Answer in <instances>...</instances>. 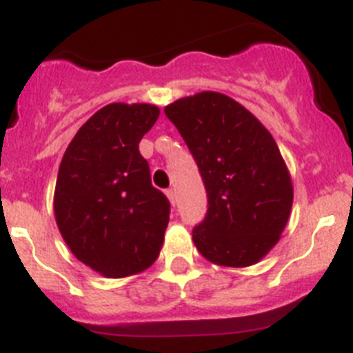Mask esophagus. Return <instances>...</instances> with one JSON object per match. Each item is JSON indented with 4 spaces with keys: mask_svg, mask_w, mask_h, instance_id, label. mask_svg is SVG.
<instances>
[{
    "mask_svg": "<svg viewBox=\"0 0 353 353\" xmlns=\"http://www.w3.org/2000/svg\"><path fill=\"white\" fill-rule=\"evenodd\" d=\"M166 194H168V198H170L171 205H176V191H174V189H168Z\"/></svg>",
    "mask_w": 353,
    "mask_h": 353,
    "instance_id": "obj_1",
    "label": "esophagus"
}]
</instances>
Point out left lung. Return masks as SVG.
<instances>
[{
	"instance_id": "1",
	"label": "left lung",
	"mask_w": 353,
	"mask_h": 353,
	"mask_svg": "<svg viewBox=\"0 0 353 353\" xmlns=\"http://www.w3.org/2000/svg\"><path fill=\"white\" fill-rule=\"evenodd\" d=\"M191 150L208 210L192 230L201 256L249 267L277 244L293 203L288 168L272 134L228 95L201 92L164 108Z\"/></svg>"
}]
</instances>
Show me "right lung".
I'll return each instance as SVG.
<instances>
[{
    "mask_svg": "<svg viewBox=\"0 0 353 353\" xmlns=\"http://www.w3.org/2000/svg\"><path fill=\"white\" fill-rule=\"evenodd\" d=\"M159 113L154 104L104 105L77 130L61 159L56 224L74 256L104 277L143 272L164 242L170 201L152 185L139 154Z\"/></svg>",
    "mask_w": 353,
    "mask_h": 353,
    "instance_id": "right-lung-1",
    "label": "right lung"
}]
</instances>
